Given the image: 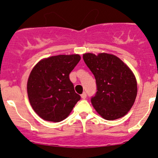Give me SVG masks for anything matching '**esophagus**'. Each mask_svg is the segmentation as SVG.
<instances>
[{
  "instance_id": "esophagus-1",
  "label": "esophagus",
  "mask_w": 158,
  "mask_h": 158,
  "mask_svg": "<svg viewBox=\"0 0 158 158\" xmlns=\"http://www.w3.org/2000/svg\"><path fill=\"white\" fill-rule=\"evenodd\" d=\"M81 99H86V97H87L86 93H85V92H83V94L81 95Z\"/></svg>"
}]
</instances>
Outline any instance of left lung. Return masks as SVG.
Listing matches in <instances>:
<instances>
[{"mask_svg":"<svg viewBox=\"0 0 158 158\" xmlns=\"http://www.w3.org/2000/svg\"><path fill=\"white\" fill-rule=\"evenodd\" d=\"M83 59L96 79L97 91L91 103L97 113L107 120L126 115L137 94V80L131 69L112 54L85 53Z\"/></svg>","mask_w":158,"mask_h":158,"instance_id":"1","label":"left lung"}]
</instances>
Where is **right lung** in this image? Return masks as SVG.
I'll list each match as a JSON object with an SVG mask.
<instances>
[{
	"label": "right lung",
	"mask_w": 158,
	"mask_h": 158,
	"mask_svg": "<svg viewBox=\"0 0 158 158\" xmlns=\"http://www.w3.org/2000/svg\"><path fill=\"white\" fill-rule=\"evenodd\" d=\"M80 59L78 54L54 56L39 61L32 69L27 81V94L41 118L61 122L81 99L69 78Z\"/></svg>",
	"instance_id": "1"
}]
</instances>
